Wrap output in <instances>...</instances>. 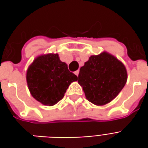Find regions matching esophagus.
Returning a JSON list of instances; mask_svg holds the SVG:
<instances>
[{"mask_svg": "<svg viewBox=\"0 0 148 148\" xmlns=\"http://www.w3.org/2000/svg\"><path fill=\"white\" fill-rule=\"evenodd\" d=\"M74 74H76L77 76H78V74H79V71H78V70H77V71H76L75 72H74Z\"/></svg>", "mask_w": 148, "mask_h": 148, "instance_id": "esophagus-1", "label": "esophagus"}]
</instances>
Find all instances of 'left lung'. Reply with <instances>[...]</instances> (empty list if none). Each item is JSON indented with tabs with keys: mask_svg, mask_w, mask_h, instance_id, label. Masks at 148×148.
Masks as SVG:
<instances>
[{
	"mask_svg": "<svg viewBox=\"0 0 148 148\" xmlns=\"http://www.w3.org/2000/svg\"><path fill=\"white\" fill-rule=\"evenodd\" d=\"M127 82V71L122 62L106 52L92 55L82 66L78 83L90 102L103 106L117 96Z\"/></svg>",
	"mask_w": 148,
	"mask_h": 148,
	"instance_id": "obj_1",
	"label": "left lung"
}]
</instances>
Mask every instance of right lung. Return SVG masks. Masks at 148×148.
Segmentation results:
<instances>
[{
	"mask_svg": "<svg viewBox=\"0 0 148 148\" xmlns=\"http://www.w3.org/2000/svg\"><path fill=\"white\" fill-rule=\"evenodd\" d=\"M77 77L60 61L57 54L41 55L35 59L27 72V82L32 95L45 106L62 100L72 82Z\"/></svg>",
	"mask_w": 148,
	"mask_h": 148,
	"instance_id": "obj_1",
	"label": "right lung"
}]
</instances>
